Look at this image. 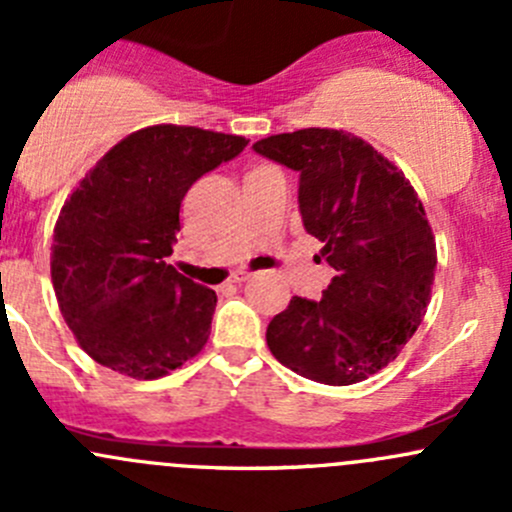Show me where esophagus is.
I'll use <instances>...</instances> for the list:
<instances>
[{"label":"esophagus","instance_id":"1","mask_svg":"<svg viewBox=\"0 0 512 512\" xmlns=\"http://www.w3.org/2000/svg\"><path fill=\"white\" fill-rule=\"evenodd\" d=\"M252 277V272L250 270H235L230 275V282H235V285H240V282H245V280H250Z\"/></svg>","mask_w":512,"mask_h":512}]
</instances>
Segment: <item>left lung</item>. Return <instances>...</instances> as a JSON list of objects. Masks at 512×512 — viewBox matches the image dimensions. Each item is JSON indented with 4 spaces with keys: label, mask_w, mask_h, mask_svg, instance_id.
<instances>
[{
    "label": "left lung",
    "mask_w": 512,
    "mask_h": 512,
    "mask_svg": "<svg viewBox=\"0 0 512 512\" xmlns=\"http://www.w3.org/2000/svg\"><path fill=\"white\" fill-rule=\"evenodd\" d=\"M252 148L297 170L304 230L337 270L319 302L289 299L267 347L304 379L359 384L399 356L426 314L436 272L426 210L404 173L354 133L302 128Z\"/></svg>",
    "instance_id": "1"
}]
</instances>
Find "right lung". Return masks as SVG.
I'll return each instance as SVG.
<instances>
[{"label": "right lung", "instance_id": "right-lung-1", "mask_svg": "<svg viewBox=\"0 0 512 512\" xmlns=\"http://www.w3.org/2000/svg\"><path fill=\"white\" fill-rule=\"evenodd\" d=\"M245 146L230 133L148 126L116 143L69 195L54 227L51 282L76 342L98 364L158 379L205 347L218 294L168 257L190 185Z\"/></svg>", "mask_w": 512, "mask_h": 512}]
</instances>
